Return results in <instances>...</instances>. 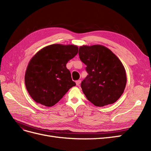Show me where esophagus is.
Listing matches in <instances>:
<instances>
[{
  "label": "esophagus",
  "mask_w": 151,
  "mask_h": 151,
  "mask_svg": "<svg viewBox=\"0 0 151 151\" xmlns=\"http://www.w3.org/2000/svg\"><path fill=\"white\" fill-rule=\"evenodd\" d=\"M81 80L77 81H76V85H77V86H79L80 84H81Z\"/></svg>",
  "instance_id": "esophagus-1"
}]
</instances>
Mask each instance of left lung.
I'll use <instances>...</instances> for the list:
<instances>
[{
	"label": "left lung",
	"instance_id": "1",
	"mask_svg": "<svg viewBox=\"0 0 151 151\" xmlns=\"http://www.w3.org/2000/svg\"><path fill=\"white\" fill-rule=\"evenodd\" d=\"M79 55L88 73L81 83L87 99L99 107L115 103L127 84L126 71L120 59L101 45L81 46Z\"/></svg>",
	"mask_w": 151,
	"mask_h": 151
}]
</instances>
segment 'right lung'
<instances>
[{"mask_svg":"<svg viewBox=\"0 0 151 151\" xmlns=\"http://www.w3.org/2000/svg\"><path fill=\"white\" fill-rule=\"evenodd\" d=\"M78 53L76 45L53 44L41 49L30 60L24 81L35 102L50 107L76 86L66 64Z\"/></svg>","mask_w":151,"mask_h":151,"instance_id":"obj_1","label":"right lung"}]
</instances>
